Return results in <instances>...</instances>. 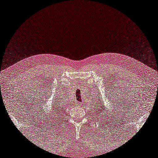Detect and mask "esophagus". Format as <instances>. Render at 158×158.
<instances>
[{
    "label": "esophagus",
    "instance_id": "34e87169",
    "mask_svg": "<svg viewBox=\"0 0 158 158\" xmlns=\"http://www.w3.org/2000/svg\"><path fill=\"white\" fill-rule=\"evenodd\" d=\"M77 105H79V106H80V105L81 104V102H78V103H77Z\"/></svg>",
    "mask_w": 158,
    "mask_h": 158
}]
</instances>
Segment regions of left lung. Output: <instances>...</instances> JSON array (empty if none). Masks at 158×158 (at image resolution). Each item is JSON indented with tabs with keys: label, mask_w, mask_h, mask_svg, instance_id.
<instances>
[{
	"label": "left lung",
	"mask_w": 158,
	"mask_h": 158,
	"mask_svg": "<svg viewBox=\"0 0 158 158\" xmlns=\"http://www.w3.org/2000/svg\"><path fill=\"white\" fill-rule=\"evenodd\" d=\"M104 109V107L103 106H98L96 107V110H95V112H96V114H101V112H103V110Z\"/></svg>",
	"instance_id": "1"
}]
</instances>
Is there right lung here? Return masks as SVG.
<instances>
[{"instance_id": "add662e5", "label": "right lung", "mask_w": 158, "mask_h": 158, "mask_svg": "<svg viewBox=\"0 0 158 158\" xmlns=\"http://www.w3.org/2000/svg\"><path fill=\"white\" fill-rule=\"evenodd\" d=\"M56 106H57V105H56ZM56 111H57V113H58V115L57 116H59V117H60V113H59V112H60V110H59V109H56ZM55 114H56V113H55Z\"/></svg>"}]
</instances>
